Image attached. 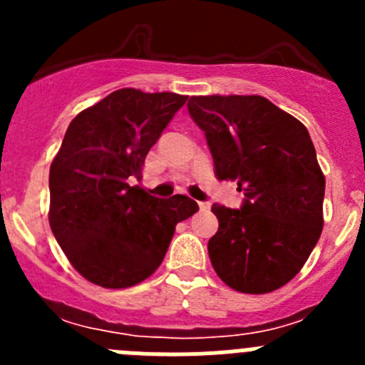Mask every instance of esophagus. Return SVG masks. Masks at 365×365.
Listing matches in <instances>:
<instances>
[{
	"instance_id": "esophagus-1",
	"label": "esophagus",
	"mask_w": 365,
	"mask_h": 365,
	"mask_svg": "<svg viewBox=\"0 0 365 365\" xmlns=\"http://www.w3.org/2000/svg\"><path fill=\"white\" fill-rule=\"evenodd\" d=\"M199 208H201L202 212H210L212 202L210 201H199Z\"/></svg>"
}]
</instances>
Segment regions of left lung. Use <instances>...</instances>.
Returning a JSON list of instances; mask_svg holds the SVG:
<instances>
[{
	"label": "left lung",
	"instance_id": "8db88e82",
	"mask_svg": "<svg viewBox=\"0 0 365 365\" xmlns=\"http://www.w3.org/2000/svg\"><path fill=\"white\" fill-rule=\"evenodd\" d=\"M219 180H235L241 208L214 205L208 256L234 291L267 294L291 282L324 227L325 177L307 128L263 96H192Z\"/></svg>",
	"mask_w": 365,
	"mask_h": 365
}]
</instances>
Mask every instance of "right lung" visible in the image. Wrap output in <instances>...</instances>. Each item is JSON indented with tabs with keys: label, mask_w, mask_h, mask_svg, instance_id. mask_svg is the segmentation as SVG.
Segmentation results:
<instances>
[{
	"label": "right lung",
	"mask_w": 365,
	"mask_h": 365,
	"mask_svg": "<svg viewBox=\"0 0 365 365\" xmlns=\"http://www.w3.org/2000/svg\"><path fill=\"white\" fill-rule=\"evenodd\" d=\"M186 96L125 87L73 118L49 172V225L87 282L125 289L163 263L175 225L199 210L186 195L160 199L131 186L150 148Z\"/></svg>",
	"instance_id": "right-lung-1"
}]
</instances>
